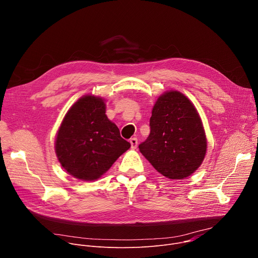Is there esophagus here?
<instances>
[{
    "mask_svg": "<svg viewBox=\"0 0 258 258\" xmlns=\"http://www.w3.org/2000/svg\"><path fill=\"white\" fill-rule=\"evenodd\" d=\"M130 143H131V148L132 149H136L137 146H138V140L137 138H132L130 139Z\"/></svg>",
    "mask_w": 258,
    "mask_h": 258,
    "instance_id": "1",
    "label": "esophagus"
}]
</instances>
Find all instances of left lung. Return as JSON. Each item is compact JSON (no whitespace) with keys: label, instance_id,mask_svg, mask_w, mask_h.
Wrapping results in <instances>:
<instances>
[{"label":"left lung","instance_id":"1","mask_svg":"<svg viewBox=\"0 0 258 258\" xmlns=\"http://www.w3.org/2000/svg\"><path fill=\"white\" fill-rule=\"evenodd\" d=\"M140 152L162 175L182 179L202 164L207 139L194 104L178 91L160 95L152 109L150 135Z\"/></svg>","mask_w":258,"mask_h":258}]
</instances>
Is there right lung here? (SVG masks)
<instances>
[{
  "mask_svg": "<svg viewBox=\"0 0 258 258\" xmlns=\"http://www.w3.org/2000/svg\"><path fill=\"white\" fill-rule=\"evenodd\" d=\"M105 113V99L85 95L69 108L59 126L56 156L73 177L98 179L130 149L131 144Z\"/></svg>",
  "mask_w": 258,
  "mask_h": 258,
  "instance_id": "obj_1",
  "label": "right lung"
}]
</instances>
